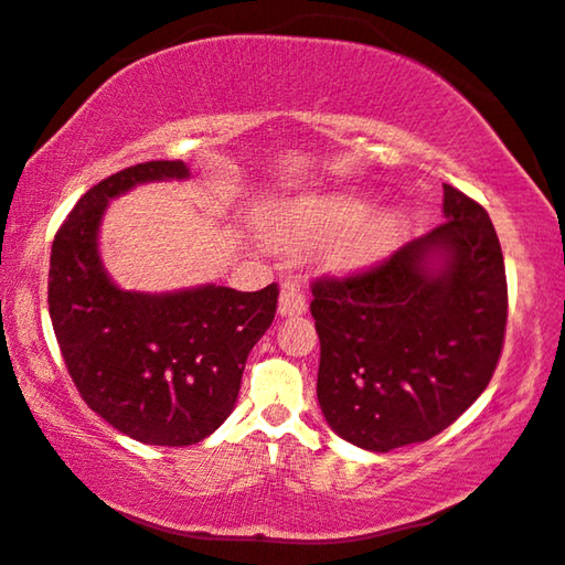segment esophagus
Listing matches in <instances>:
<instances>
[{
    "instance_id": "1",
    "label": "esophagus",
    "mask_w": 565,
    "mask_h": 565,
    "mask_svg": "<svg viewBox=\"0 0 565 565\" xmlns=\"http://www.w3.org/2000/svg\"><path fill=\"white\" fill-rule=\"evenodd\" d=\"M308 310V300H305V292L300 288V282L295 277H288L280 288V300H277V312L282 318H292V315H302Z\"/></svg>"
}]
</instances>
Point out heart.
Segmentation results:
<instances>
[{
    "label": "heart",
    "mask_w": 565,
    "mask_h": 565,
    "mask_svg": "<svg viewBox=\"0 0 565 565\" xmlns=\"http://www.w3.org/2000/svg\"><path fill=\"white\" fill-rule=\"evenodd\" d=\"M370 207L367 195L350 191L295 198L273 211L270 235L285 250L340 237L330 263L338 270H360L387 255L409 227V213L402 205L380 207L367 216Z\"/></svg>",
    "instance_id": "heart-1"
}]
</instances>
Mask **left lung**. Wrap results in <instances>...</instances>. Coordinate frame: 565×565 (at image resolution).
Returning <instances> with one entry per match:
<instances>
[{
	"label": "left lung",
	"mask_w": 565,
	"mask_h": 565,
	"mask_svg": "<svg viewBox=\"0 0 565 565\" xmlns=\"http://www.w3.org/2000/svg\"><path fill=\"white\" fill-rule=\"evenodd\" d=\"M444 215L372 270L312 285L320 409L360 449L384 454L437 437L499 364L509 292L497 231L447 183Z\"/></svg>",
	"instance_id": "1"
}]
</instances>
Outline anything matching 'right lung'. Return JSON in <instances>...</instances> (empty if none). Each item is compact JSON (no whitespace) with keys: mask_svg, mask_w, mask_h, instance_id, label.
Segmentation results:
<instances>
[{"mask_svg":"<svg viewBox=\"0 0 565 565\" xmlns=\"http://www.w3.org/2000/svg\"><path fill=\"white\" fill-rule=\"evenodd\" d=\"M188 175L183 161H148L104 178L58 227L49 263V315L78 394L114 429L153 447H188L221 427L277 308L275 282L257 292H136L108 277L98 253L108 201Z\"/></svg>","mask_w":565,"mask_h":565,"instance_id":"right-lung-1","label":"right lung"}]
</instances>
